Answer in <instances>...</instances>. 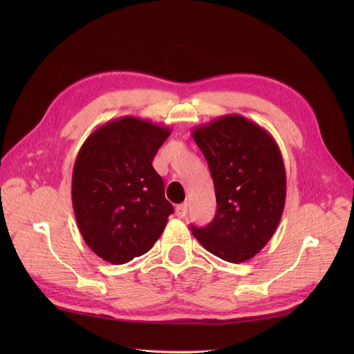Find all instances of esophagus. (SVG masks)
<instances>
[{
  "mask_svg": "<svg viewBox=\"0 0 354 354\" xmlns=\"http://www.w3.org/2000/svg\"><path fill=\"white\" fill-rule=\"evenodd\" d=\"M187 209H189V204H187V202H183V204L176 205V208H175L176 216L181 217V219H183V217L187 216Z\"/></svg>",
  "mask_w": 354,
  "mask_h": 354,
  "instance_id": "obj_1",
  "label": "esophagus"
}]
</instances>
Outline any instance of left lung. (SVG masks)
Masks as SVG:
<instances>
[{"label": "left lung", "mask_w": 354, "mask_h": 354, "mask_svg": "<svg viewBox=\"0 0 354 354\" xmlns=\"http://www.w3.org/2000/svg\"><path fill=\"white\" fill-rule=\"evenodd\" d=\"M193 140L212 173L217 209L205 228L192 225L208 252L242 263L265 248L280 223L286 170L280 147L268 131L239 114L194 127Z\"/></svg>", "instance_id": "obj_1"}]
</instances>
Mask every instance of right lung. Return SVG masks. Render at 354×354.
<instances>
[{"mask_svg":"<svg viewBox=\"0 0 354 354\" xmlns=\"http://www.w3.org/2000/svg\"><path fill=\"white\" fill-rule=\"evenodd\" d=\"M170 129L126 115L95 129L73 169L74 216L85 243L112 265L146 254L173 207L152 161Z\"/></svg>","mask_w":354,"mask_h":354,"instance_id":"right-lung-1","label":"right lung"}]
</instances>
